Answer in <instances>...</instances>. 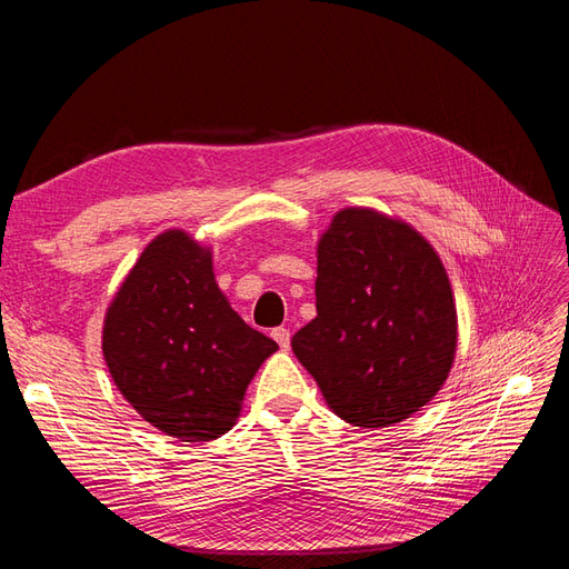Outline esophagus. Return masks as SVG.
I'll return each mask as SVG.
<instances>
[{
    "label": "esophagus",
    "mask_w": 569,
    "mask_h": 569,
    "mask_svg": "<svg viewBox=\"0 0 569 569\" xmlns=\"http://www.w3.org/2000/svg\"><path fill=\"white\" fill-rule=\"evenodd\" d=\"M270 335H272V339H274V341L280 343V347H282L284 351L289 349V339H291V335H289L287 327H274V330H272Z\"/></svg>",
    "instance_id": "esophagus-1"
}]
</instances>
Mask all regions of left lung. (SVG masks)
<instances>
[{"mask_svg":"<svg viewBox=\"0 0 569 569\" xmlns=\"http://www.w3.org/2000/svg\"><path fill=\"white\" fill-rule=\"evenodd\" d=\"M318 316L291 337L325 403L356 427H391L435 399L458 347L439 253L406 220L366 206L318 239Z\"/></svg>","mask_w":569,"mask_h":569,"instance_id":"left-lung-1","label":"left lung"}]
</instances>
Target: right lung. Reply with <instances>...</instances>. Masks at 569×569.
I'll return each mask as SVG.
<instances>
[{
  "label": "right lung",
  "instance_id": "1",
  "mask_svg": "<svg viewBox=\"0 0 569 569\" xmlns=\"http://www.w3.org/2000/svg\"><path fill=\"white\" fill-rule=\"evenodd\" d=\"M101 351L118 391L151 427L211 441L234 427L278 343L237 316L216 282L211 247L173 228L151 239L118 287Z\"/></svg>",
  "mask_w": 569,
  "mask_h": 569
}]
</instances>
